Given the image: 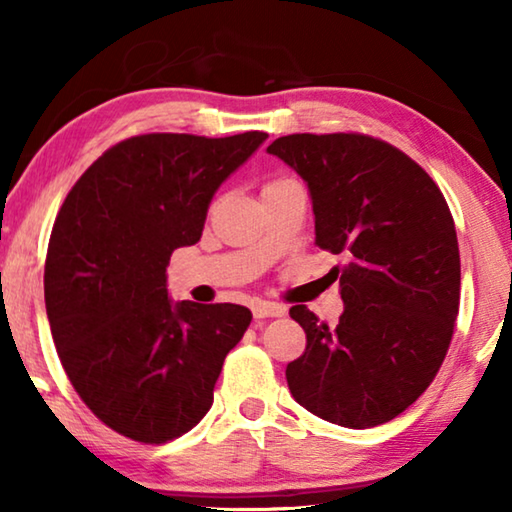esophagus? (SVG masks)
<instances>
[{
  "label": "esophagus",
  "mask_w": 512,
  "mask_h": 512,
  "mask_svg": "<svg viewBox=\"0 0 512 512\" xmlns=\"http://www.w3.org/2000/svg\"><path fill=\"white\" fill-rule=\"evenodd\" d=\"M287 314V309L282 305H275V302H266V300H255L253 302V316L255 318H277Z\"/></svg>",
  "instance_id": "34e87169"
}]
</instances>
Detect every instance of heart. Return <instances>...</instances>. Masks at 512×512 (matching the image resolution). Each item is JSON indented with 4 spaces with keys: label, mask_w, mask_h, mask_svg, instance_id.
Masks as SVG:
<instances>
[{
    "label": "heart",
    "mask_w": 512,
    "mask_h": 512,
    "mask_svg": "<svg viewBox=\"0 0 512 512\" xmlns=\"http://www.w3.org/2000/svg\"><path fill=\"white\" fill-rule=\"evenodd\" d=\"M289 183H296V180H291V178H275V180H268L262 192H268V189H275V187H282V185H289Z\"/></svg>",
    "instance_id": "b5f03b06"
}]
</instances>
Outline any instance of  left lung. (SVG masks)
Wrapping results in <instances>:
<instances>
[{
	"mask_svg": "<svg viewBox=\"0 0 512 512\" xmlns=\"http://www.w3.org/2000/svg\"><path fill=\"white\" fill-rule=\"evenodd\" d=\"M305 180L316 246L343 255L339 325L305 305L291 318L307 350L289 391L318 418L368 429L409 409L436 377L454 334L461 255L452 212L420 164L357 133L287 135L266 149Z\"/></svg>",
	"mask_w": 512,
	"mask_h": 512,
	"instance_id": "1",
	"label": "left lung"
}]
</instances>
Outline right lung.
<instances>
[{"label":"right lung","mask_w":512,"mask_h":512,"mask_svg":"<svg viewBox=\"0 0 512 512\" xmlns=\"http://www.w3.org/2000/svg\"><path fill=\"white\" fill-rule=\"evenodd\" d=\"M266 133L137 135L76 180L51 230L45 305L60 363L97 418L140 443L201 422L225 354L253 320L230 302H173L167 266Z\"/></svg>","instance_id":"obj_1"}]
</instances>
